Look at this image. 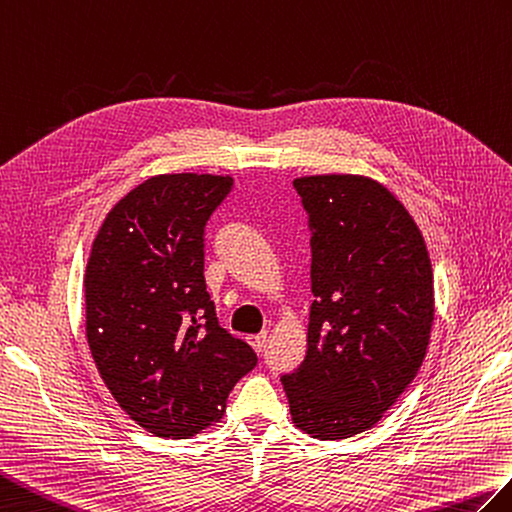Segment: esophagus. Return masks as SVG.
<instances>
[{"instance_id":"34e87169","label":"esophagus","mask_w":512,"mask_h":512,"mask_svg":"<svg viewBox=\"0 0 512 512\" xmlns=\"http://www.w3.org/2000/svg\"><path fill=\"white\" fill-rule=\"evenodd\" d=\"M247 342H249V346H252L256 352H263V350H265V344H267V333L249 335Z\"/></svg>"}]
</instances>
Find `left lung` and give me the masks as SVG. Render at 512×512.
<instances>
[{
  "label": "left lung",
  "instance_id": "8db88e82",
  "mask_svg": "<svg viewBox=\"0 0 512 512\" xmlns=\"http://www.w3.org/2000/svg\"><path fill=\"white\" fill-rule=\"evenodd\" d=\"M311 225V291L302 366L282 377L293 425L317 440L374 427L412 383L434 324L423 232L377 179H293Z\"/></svg>",
  "mask_w": 512,
  "mask_h": 512
}]
</instances>
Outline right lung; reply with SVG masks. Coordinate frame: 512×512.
<instances>
[{
    "instance_id": "1",
    "label": "right lung",
    "mask_w": 512,
    "mask_h": 512,
    "mask_svg": "<svg viewBox=\"0 0 512 512\" xmlns=\"http://www.w3.org/2000/svg\"><path fill=\"white\" fill-rule=\"evenodd\" d=\"M234 179L166 173L102 221L85 269V337L100 379L142 429L181 440L219 423L256 352L219 326L203 234Z\"/></svg>"
}]
</instances>
